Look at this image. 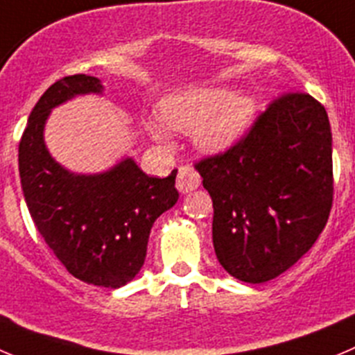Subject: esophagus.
<instances>
[{
  "mask_svg": "<svg viewBox=\"0 0 355 355\" xmlns=\"http://www.w3.org/2000/svg\"><path fill=\"white\" fill-rule=\"evenodd\" d=\"M201 184V177L194 168L191 166H180L178 168L177 175V189L182 194L191 193L194 189H198V185Z\"/></svg>",
  "mask_w": 355,
  "mask_h": 355,
  "instance_id": "34e87169",
  "label": "esophagus"
}]
</instances>
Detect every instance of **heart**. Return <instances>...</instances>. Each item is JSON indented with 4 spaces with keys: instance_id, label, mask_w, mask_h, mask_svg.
I'll return each instance as SVG.
<instances>
[{
    "instance_id": "heart-1",
    "label": "heart",
    "mask_w": 355,
    "mask_h": 355,
    "mask_svg": "<svg viewBox=\"0 0 355 355\" xmlns=\"http://www.w3.org/2000/svg\"><path fill=\"white\" fill-rule=\"evenodd\" d=\"M256 112L247 94H231L226 89H185L162 99L161 121L170 129L193 132L194 144L208 154H220L233 147ZM152 138L166 144V132L148 124Z\"/></svg>"
}]
</instances>
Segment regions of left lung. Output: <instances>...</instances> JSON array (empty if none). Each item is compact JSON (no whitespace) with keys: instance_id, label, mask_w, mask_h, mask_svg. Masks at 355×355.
<instances>
[{"instance_id":"obj_1","label":"left lung","mask_w":355,"mask_h":355,"mask_svg":"<svg viewBox=\"0 0 355 355\" xmlns=\"http://www.w3.org/2000/svg\"><path fill=\"white\" fill-rule=\"evenodd\" d=\"M331 145L326 108L289 92L230 150L198 162L214 201L215 256L231 277L268 282L312 248L333 205Z\"/></svg>"}]
</instances>
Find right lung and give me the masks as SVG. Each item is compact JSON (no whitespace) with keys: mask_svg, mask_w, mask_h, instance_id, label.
<instances>
[{"mask_svg":"<svg viewBox=\"0 0 355 355\" xmlns=\"http://www.w3.org/2000/svg\"><path fill=\"white\" fill-rule=\"evenodd\" d=\"M101 92V80L89 75L64 77L43 92L19 144V173L33 223L66 270L82 282L117 289L144 266L155 218L177 203V170L148 177L124 157L103 173L80 175L52 157L43 140L52 108Z\"/></svg>","mask_w":355,"mask_h":355,"instance_id":"right-lung-1","label":"right lung"}]
</instances>
